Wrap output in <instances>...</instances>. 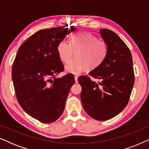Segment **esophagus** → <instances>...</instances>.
<instances>
[{
	"instance_id": "1",
	"label": "esophagus",
	"mask_w": 149,
	"mask_h": 149,
	"mask_svg": "<svg viewBox=\"0 0 149 149\" xmlns=\"http://www.w3.org/2000/svg\"><path fill=\"white\" fill-rule=\"evenodd\" d=\"M74 80L76 83L78 82V76L77 75H74Z\"/></svg>"
}]
</instances>
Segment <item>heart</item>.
Returning <instances> with one entry per match:
<instances>
[{"label":"heart","mask_w":149,"mask_h":149,"mask_svg":"<svg viewBox=\"0 0 149 149\" xmlns=\"http://www.w3.org/2000/svg\"><path fill=\"white\" fill-rule=\"evenodd\" d=\"M58 52L64 63H68L77 53L76 58L66 65L68 72L79 74L85 69H94L104 60L108 46L104 40L89 32H79L71 36L70 42L63 40L58 45Z\"/></svg>","instance_id":"1"}]
</instances>
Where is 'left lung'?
Wrapping results in <instances>:
<instances>
[{
    "label": "left lung",
    "mask_w": 149,
    "mask_h": 149,
    "mask_svg": "<svg viewBox=\"0 0 149 149\" xmlns=\"http://www.w3.org/2000/svg\"><path fill=\"white\" fill-rule=\"evenodd\" d=\"M108 46L103 62L89 72L100 79L98 83L86 75L79 77L83 109L88 115L97 121H106L118 115L129 102L134 84L132 56L130 49L115 32L100 30Z\"/></svg>",
    "instance_id": "left-lung-1"
}]
</instances>
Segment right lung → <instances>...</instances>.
I'll return each instance as SVG.
<instances>
[{"instance_id":"1","label":"right lung","mask_w":149,"mask_h":149,"mask_svg":"<svg viewBox=\"0 0 149 149\" xmlns=\"http://www.w3.org/2000/svg\"><path fill=\"white\" fill-rule=\"evenodd\" d=\"M75 30L57 27L38 30L16 54L11 72L16 98L26 113L42 123H52L62 115L74 83L72 74L56 76L64 70L58 45Z\"/></svg>"}]
</instances>
